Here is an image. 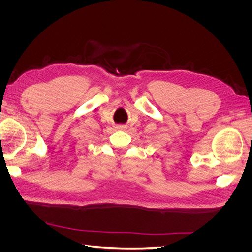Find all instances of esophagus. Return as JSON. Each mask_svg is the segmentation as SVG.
Here are the masks:
<instances>
[{
	"label": "esophagus",
	"mask_w": 252,
	"mask_h": 252,
	"mask_svg": "<svg viewBox=\"0 0 252 252\" xmlns=\"http://www.w3.org/2000/svg\"><path fill=\"white\" fill-rule=\"evenodd\" d=\"M118 128H119V129H122V130H123V129L126 128V126H125V125H119Z\"/></svg>",
	"instance_id": "34e87169"
}]
</instances>
